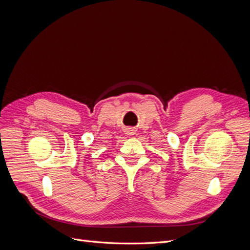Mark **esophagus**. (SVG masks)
<instances>
[{
	"label": "esophagus",
	"mask_w": 250,
	"mask_h": 250,
	"mask_svg": "<svg viewBox=\"0 0 250 250\" xmlns=\"http://www.w3.org/2000/svg\"><path fill=\"white\" fill-rule=\"evenodd\" d=\"M127 131H128V133H129V134H132L134 130H133V129H131V128H129V130H127Z\"/></svg>",
	"instance_id": "34e87169"
}]
</instances>
